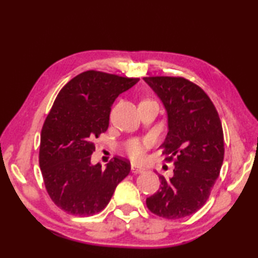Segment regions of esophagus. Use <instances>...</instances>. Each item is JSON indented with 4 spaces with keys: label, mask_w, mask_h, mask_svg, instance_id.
<instances>
[{
    "label": "esophagus",
    "mask_w": 258,
    "mask_h": 258,
    "mask_svg": "<svg viewBox=\"0 0 258 258\" xmlns=\"http://www.w3.org/2000/svg\"><path fill=\"white\" fill-rule=\"evenodd\" d=\"M131 172L134 173V174H139V173H142L143 169L140 168V167H137V166L132 165V167H131Z\"/></svg>",
    "instance_id": "1"
}]
</instances>
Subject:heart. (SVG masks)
Listing matches in <instances>:
<instances>
[{
  "label": "heart",
  "mask_w": 258,
  "mask_h": 258,
  "mask_svg": "<svg viewBox=\"0 0 258 258\" xmlns=\"http://www.w3.org/2000/svg\"><path fill=\"white\" fill-rule=\"evenodd\" d=\"M149 147L148 141H140V140H131L125 145V151L131 158L135 161L142 160L145 157L146 150Z\"/></svg>",
  "instance_id": "1"
}]
</instances>
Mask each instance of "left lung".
Listing matches in <instances>:
<instances>
[{
  "label": "left lung",
  "mask_w": 258,
  "mask_h": 258,
  "mask_svg": "<svg viewBox=\"0 0 258 258\" xmlns=\"http://www.w3.org/2000/svg\"><path fill=\"white\" fill-rule=\"evenodd\" d=\"M167 112L168 133L161 147L174 175H159V190L147 198L151 213L168 220L202 208L220 175L224 138L215 106L202 87L183 77H143Z\"/></svg>",
  "instance_id": "left-lung-1"
}]
</instances>
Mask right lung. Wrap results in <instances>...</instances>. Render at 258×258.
I'll use <instances>...</instances> for the list:
<instances>
[{
  "instance_id": "right-lung-1",
  "label": "right lung",
  "mask_w": 258,
  "mask_h": 258,
  "mask_svg": "<svg viewBox=\"0 0 258 258\" xmlns=\"http://www.w3.org/2000/svg\"><path fill=\"white\" fill-rule=\"evenodd\" d=\"M139 78L87 71L64 85L43 124L40 167L47 194L56 206L76 216L101 212L118 183L128 175L124 158L91 164L93 140L109 126L111 106Z\"/></svg>"
}]
</instances>
